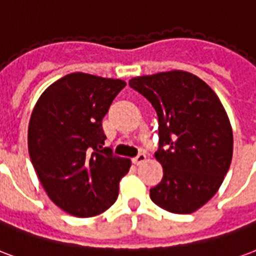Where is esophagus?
Listing matches in <instances>:
<instances>
[{"label": "esophagus", "mask_w": 256, "mask_h": 256, "mask_svg": "<svg viewBox=\"0 0 256 256\" xmlns=\"http://www.w3.org/2000/svg\"><path fill=\"white\" fill-rule=\"evenodd\" d=\"M145 160H146V154H145V153H140L138 156L134 157L133 162L134 164H137V166H140V164H142Z\"/></svg>", "instance_id": "34e87169"}]
</instances>
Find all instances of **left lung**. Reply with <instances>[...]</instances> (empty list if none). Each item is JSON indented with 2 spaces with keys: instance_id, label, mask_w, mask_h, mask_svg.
Segmentation results:
<instances>
[{
  "instance_id": "left-lung-1",
  "label": "left lung",
  "mask_w": 256,
  "mask_h": 256,
  "mask_svg": "<svg viewBox=\"0 0 256 256\" xmlns=\"http://www.w3.org/2000/svg\"><path fill=\"white\" fill-rule=\"evenodd\" d=\"M128 85L145 96L158 118L162 182L150 200L162 209L190 214L218 191L234 153V133L214 90L183 70L140 76Z\"/></svg>"
}]
</instances>
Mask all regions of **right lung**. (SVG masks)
<instances>
[{
  "instance_id": "1",
  "label": "right lung",
  "mask_w": 256,
  "mask_h": 256,
  "mask_svg": "<svg viewBox=\"0 0 256 256\" xmlns=\"http://www.w3.org/2000/svg\"><path fill=\"white\" fill-rule=\"evenodd\" d=\"M126 86L119 78L70 73L47 88L28 124V152L47 196L74 217L103 213L132 162L104 148L102 120Z\"/></svg>"
}]
</instances>
